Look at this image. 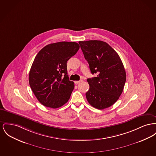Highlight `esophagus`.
Wrapping results in <instances>:
<instances>
[{
    "instance_id": "34e87169",
    "label": "esophagus",
    "mask_w": 156,
    "mask_h": 156,
    "mask_svg": "<svg viewBox=\"0 0 156 156\" xmlns=\"http://www.w3.org/2000/svg\"><path fill=\"white\" fill-rule=\"evenodd\" d=\"M83 81V80H80V81H74L75 83H81Z\"/></svg>"
}]
</instances>
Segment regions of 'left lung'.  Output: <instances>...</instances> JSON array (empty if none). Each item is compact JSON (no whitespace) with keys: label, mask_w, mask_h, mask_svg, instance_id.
I'll list each match as a JSON object with an SVG mask.
<instances>
[{"label":"left lung","mask_w":156,"mask_h":156,"mask_svg":"<svg viewBox=\"0 0 156 156\" xmlns=\"http://www.w3.org/2000/svg\"><path fill=\"white\" fill-rule=\"evenodd\" d=\"M91 73L97 77L87 79L90 89L86 92L89 104L98 110L112 105L122 94L126 81L123 64L116 51L101 41H80Z\"/></svg>","instance_id":"8db88e82"}]
</instances>
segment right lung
<instances>
[{
    "label": "right lung",
    "instance_id": "1",
    "mask_svg": "<svg viewBox=\"0 0 156 156\" xmlns=\"http://www.w3.org/2000/svg\"><path fill=\"white\" fill-rule=\"evenodd\" d=\"M79 49L76 42H59L44 47L35 56L29 83L37 100L44 106L57 108L69 100L74 83L69 80L66 62Z\"/></svg>",
    "mask_w": 156,
    "mask_h": 156
}]
</instances>
